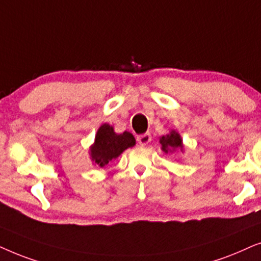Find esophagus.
Wrapping results in <instances>:
<instances>
[{
	"instance_id": "34e87169",
	"label": "esophagus",
	"mask_w": 261,
	"mask_h": 261,
	"mask_svg": "<svg viewBox=\"0 0 261 261\" xmlns=\"http://www.w3.org/2000/svg\"><path fill=\"white\" fill-rule=\"evenodd\" d=\"M151 141V136L150 134H143V135H140V136L137 137V142L140 145H147L148 143H150Z\"/></svg>"
}]
</instances>
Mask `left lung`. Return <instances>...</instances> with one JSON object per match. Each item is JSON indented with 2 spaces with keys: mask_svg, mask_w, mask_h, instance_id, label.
Returning <instances> with one entry per match:
<instances>
[{
  "mask_svg": "<svg viewBox=\"0 0 261 261\" xmlns=\"http://www.w3.org/2000/svg\"><path fill=\"white\" fill-rule=\"evenodd\" d=\"M160 143L162 144V150L165 152L175 150V149H182V141L179 134L172 131L169 135L162 136L160 138Z\"/></svg>",
  "mask_w": 261,
  "mask_h": 261,
  "instance_id": "1",
  "label": "left lung"
}]
</instances>
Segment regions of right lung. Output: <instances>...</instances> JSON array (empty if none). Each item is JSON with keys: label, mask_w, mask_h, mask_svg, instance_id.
I'll return each mask as SVG.
<instances>
[{"label": "right lung", "mask_w": 261, "mask_h": 261, "mask_svg": "<svg viewBox=\"0 0 261 261\" xmlns=\"http://www.w3.org/2000/svg\"><path fill=\"white\" fill-rule=\"evenodd\" d=\"M136 141L133 134L125 133L118 135L109 124H103L96 133L94 144L90 148V156L96 165L106 166L110 161L116 159L125 149L134 147Z\"/></svg>", "instance_id": "1"}]
</instances>
